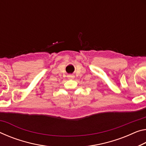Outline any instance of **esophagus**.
I'll return each mask as SVG.
<instances>
[{"instance_id": "34e87169", "label": "esophagus", "mask_w": 146, "mask_h": 146, "mask_svg": "<svg viewBox=\"0 0 146 146\" xmlns=\"http://www.w3.org/2000/svg\"><path fill=\"white\" fill-rule=\"evenodd\" d=\"M68 77L69 78H73L74 77H75V76L73 75H69Z\"/></svg>"}]
</instances>
